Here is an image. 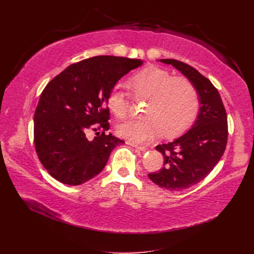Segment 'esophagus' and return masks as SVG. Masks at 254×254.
<instances>
[{
    "mask_svg": "<svg viewBox=\"0 0 254 254\" xmlns=\"http://www.w3.org/2000/svg\"><path fill=\"white\" fill-rule=\"evenodd\" d=\"M127 144L128 145H130V146H132V147L134 148H136L137 150H141V151H144V150H146L147 148L145 147V146H142V145H138V144H135V143H131V142H127Z\"/></svg>",
    "mask_w": 254,
    "mask_h": 254,
    "instance_id": "1",
    "label": "esophagus"
}]
</instances>
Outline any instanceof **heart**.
Here are the masks:
<instances>
[{
	"label": "heart",
	"instance_id": "1",
	"mask_svg": "<svg viewBox=\"0 0 254 254\" xmlns=\"http://www.w3.org/2000/svg\"><path fill=\"white\" fill-rule=\"evenodd\" d=\"M131 95L138 101H147L144 118L131 120L117 127L120 137L132 142H147L164 134L176 137L188 129L198 111L197 90L190 79L174 77L168 71L148 66L128 80ZM106 103L116 118L126 119L130 109V97L119 87H113Z\"/></svg>",
	"mask_w": 254,
	"mask_h": 254
}]
</instances>
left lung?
Wrapping results in <instances>:
<instances>
[{
    "instance_id": "obj_1",
    "label": "left lung",
    "mask_w": 254,
    "mask_h": 254,
    "mask_svg": "<svg viewBox=\"0 0 254 254\" xmlns=\"http://www.w3.org/2000/svg\"><path fill=\"white\" fill-rule=\"evenodd\" d=\"M188 77L201 103L197 119L180 138L155 149L164 155V167L149 173L152 182L170 191H179L202 181L221 158L228 143V116L217 88L191 65L176 60H161Z\"/></svg>"
}]
</instances>
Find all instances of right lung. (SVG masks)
I'll list each match as a JSON object with an SVG mask.
<instances>
[{"label":"right lung","instance_id":"1","mask_svg":"<svg viewBox=\"0 0 254 254\" xmlns=\"http://www.w3.org/2000/svg\"><path fill=\"white\" fill-rule=\"evenodd\" d=\"M141 60L100 56L73 64L43 89L34 115V143L49 174L68 185L97 176L112 150L124 144L111 134L106 99ZM92 130L97 136L88 139Z\"/></svg>","mask_w":254,"mask_h":254}]
</instances>
